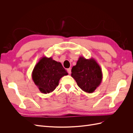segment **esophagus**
<instances>
[{
  "instance_id": "esophagus-1",
  "label": "esophagus",
  "mask_w": 133,
  "mask_h": 133,
  "mask_svg": "<svg viewBox=\"0 0 133 133\" xmlns=\"http://www.w3.org/2000/svg\"><path fill=\"white\" fill-rule=\"evenodd\" d=\"M67 71H68V73L70 74V73H71V68H68V69H67Z\"/></svg>"
}]
</instances>
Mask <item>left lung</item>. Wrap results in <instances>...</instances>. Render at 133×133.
<instances>
[{"mask_svg":"<svg viewBox=\"0 0 133 133\" xmlns=\"http://www.w3.org/2000/svg\"><path fill=\"white\" fill-rule=\"evenodd\" d=\"M71 76L80 89L88 93L93 92L103 79L102 69L96 60L83 57H80L76 65L72 68Z\"/></svg>","mask_w":133,"mask_h":133,"instance_id":"obj_1","label":"left lung"}]
</instances>
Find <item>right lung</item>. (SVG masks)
Instances as JSON below:
<instances>
[{
    "mask_svg": "<svg viewBox=\"0 0 133 133\" xmlns=\"http://www.w3.org/2000/svg\"><path fill=\"white\" fill-rule=\"evenodd\" d=\"M68 73L60 62L51 57H43L34 66L31 78L39 90L44 94L53 91L58 85L59 82Z\"/></svg>",
    "mask_w": 133,
    "mask_h": 133,
    "instance_id": "add662e5",
    "label": "right lung"
}]
</instances>
